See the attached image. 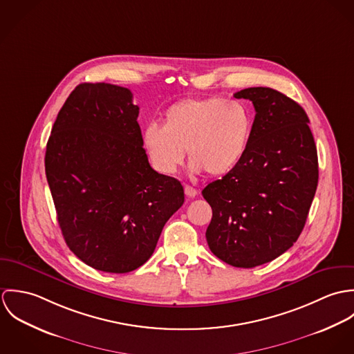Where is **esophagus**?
<instances>
[{
	"mask_svg": "<svg viewBox=\"0 0 354 354\" xmlns=\"http://www.w3.org/2000/svg\"><path fill=\"white\" fill-rule=\"evenodd\" d=\"M184 192H185V195H187L188 198H195V196L198 195V191H196L195 188L189 187V185H185V187H184Z\"/></svg>",
	"mask_w": 354,
	"mask_h": 354,
	"instance_id": "1",
	"label": "esophagus"
}]
</instances>
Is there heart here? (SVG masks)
I'll return each mask as SVG.
<instances>
[{
  "label": "heart",
  "instance_id": "b5f03b06",
  "mask_svg": "<svg viewBox=\"0 0 354 354\" xmlns=\"http://www.w3.org/2000/svg\"><path fill=\"white\" fill-rule=\"evenodd\" d=\"M252 127V113L243 102L219 97L187 98L165 110L162 125L145 128L143 146L159 173H174L187 151L195 173L203 170L219 177L243 159Z\"/></svg>",
  "mask_w": 354,
  "mask_h": 354
}]
</instances>
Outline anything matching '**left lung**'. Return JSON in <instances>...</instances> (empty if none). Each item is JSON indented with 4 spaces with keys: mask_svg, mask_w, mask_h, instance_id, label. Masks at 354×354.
I'll return each mask as SVG.
<instances>
[{
    "mask_svg": "<svg viewBox=\"0 0 354 354\" xmlns=\"http://www.w3.org/2000/svg\"><path fill=\"white\" fill-rule=\"evenodd\" d=\"M234 97L252 101V133L240 163L202 191L212 208L205 239L222 261L252 268L286 252L301 234L317 188V151L297 102L268 87Z\"/></svg>",
    "mask_w": 354,
    "mask_h": 354,
    "instance_id": "obj_1",
    "label": "left lung"
}]
</instances>
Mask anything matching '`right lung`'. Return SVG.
<instances>
[{
	"instance_id": "add662e5",
	"label": "right lung",
	"mask_w": 354,
	"mask_h": 354,
	"mask_svg": "<svg viewBox=\"0 0 354 354\" xmlns=\"http://www.w3.org/2000/svg\"><path fill=\"white\" fill-rule=\"evenodd\" d=\"M132 93L82 83L51 128L45 170L69 250L90 267L124 274L145 264L184 188L149 163Z\"/></svg>"
}]
</instances>
